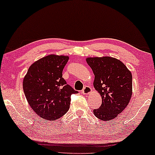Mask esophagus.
Returning a JSON list of instances; mask_svg holds the SVG:
<instances>
[{
	"label": "esophagus",
	"mask_w": 155,
	"mask_h": 155,
	"mask_svg": "<svg viewBox=\"0 0 155 155\" xmlns=\"http://www.w3.org/2000/svg\"><path fill=\"white\" fill-rule=\"evenodd\" d=\"M91 92H92V88L88 86H85L83 88V90H82V93L83 94H89L91 93Z\"/></svg>",
	"instance_id": "esophagus-1"
}]
</instances>
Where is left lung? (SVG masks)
Wrapping results in <instances>:
<instances>
[{"label":"left lung","instance_id":"1","mask_svg":"<svg viewBox=\"0 0 155 155\" xmlns=\"http://www.w3.org/2000/svg\"><path fill=\"white\" fill-rule=\"evenodd\" d=\"M94 75V87L102 99L101 107L94 109L101 120L114 119L124 111L132 95V75L121 61L111 57L87 58Z\"/></svg>","mask_w":155,"mask_h":155}]
</instances>
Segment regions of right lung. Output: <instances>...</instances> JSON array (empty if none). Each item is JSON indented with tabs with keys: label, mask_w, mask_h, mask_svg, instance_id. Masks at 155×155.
I'll list each match as a JSON object with an SVG mask.
<instances>
[{
	"label": "right lung",
	"mask_w": 155,
	"mask_h": 155,
	"mask_svg": "<svg viewBox=\"0 0 155 155\" xmlns=\"http://www.w3.org/2000/svg\"><path fill=\"white\" fill-rule=\"evenodd\" d=\"M68 58L56 55L44 57L29 67L23 80V90L29 106L45 120L62 117L68 111L71 95L78 93L62 77Z\"/></svg>",
	"instance_id": "1"
}]
</instances>
